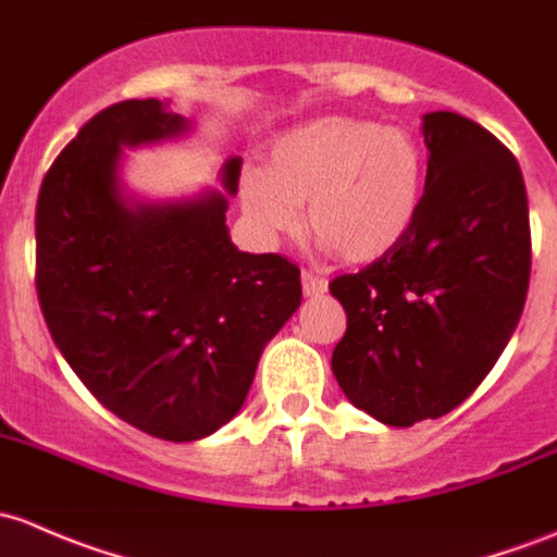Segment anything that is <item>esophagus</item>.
<instances>
[{
	"label": "esophagus",
	"instance_id": "34e87169",
	"mask_svg": "<svg viewBox=\"0 0 557 557\" xmlns=\"http://www.w3.org/2000/svg\"><path fill=\"white\" fill-rule=\"evenodd\" d=\"M300 281H302V295L306 297H319L326 292V278H319V276H313V273L302 271Z\"/></svg>",
	"mask_w": 557,
	"mask_h": 557
}]
</instances>
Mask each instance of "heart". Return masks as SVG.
Here are the masks:
<instances>
[{"label": "heart", "instance_id": "obj_1", "mask_svg": "<svg viewBox=\"0 0 557 557\" xmlns=\"http://www.w3.org/2000/svg\"><path fill=\"white\" fill-rule=\"evenodd\" d=\"M426 185L410 131L362 117H317L273 141L265 171H246L240 203L265 238L311 233L346 262H375L416 227Z\"/></svg>", "mask_w": 557, "mask_h": 557}]
</instances>
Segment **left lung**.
Masks as SVG:
<instances>
[{
    "label": "left lung",
    "instance_id": "8db88e82",
    "mask_svg": "<svg viewBox=\"0 0 557 557\" xmlns=\"http://www.w3.org/2000/svg\"><path fill=\"white\" fill-rule=\"evenodd\" d=\"M426 185L416 227L364 271L337 276L348 326L332 372L386 426L458 407L502 357L531 276L529 198L515 154L474 120L423 114Z\"/></svg>",
    "mask_w": 557,
    "mask_h": 557
}]
</instances>
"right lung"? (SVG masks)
Returning <instances> with one entry per match:
<instances>
[{"instance_id":"1","label":"right lung","mask_w":557,"mask_h":557,"mask_svg":"<svg viewBox=\"0 0 557 557\" xmlns=\"http://www.w3.org/2000/svg\"><path fill=\"white\" fill-rule=\"evenodd\" d=\"M190 128L158 99L101 109L61 150L37 198V295L55 346L107 410L169 443L209 437L236 416L262 348L302 297L286 257L238 251L224 193H128L123 147ZM238 176L240 158H227L228 195Z\"/></svg>"}]
</instances>
